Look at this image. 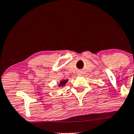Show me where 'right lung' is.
I'll return each instance as SVG.
<instances>
[{
  "mask_svg": "<svg viewBox=\"0 0 134 134\" xmlns=\"http://www.w3.org/2000/svg\"><path fill=\"white\" fill-rule=\"evenodd\" d=\"M67 80H62V81H61L59 86L60 87V86H64V85H65V83L67 82Z\"/></svg>",
  "mask_w": 134,
  "mask_h": 134,
  "instance_id": "right-lung-1",
  "label": "right lung"
}]
</instances>
